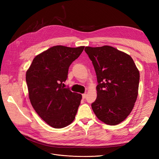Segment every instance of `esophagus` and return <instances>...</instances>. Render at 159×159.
Segmentation results:
<instances>
[{
	"label": "esophagus",
	"instance_id": "obj_1",
	"mask_svg": "<svg viewBox=\"0 0 159 159\" xmlns=\"http://www.w3.org/2000/svg\"><path fill=\"white\" fill-rule=\"evenodd\" d=\"M86 96H87V95H86L85 93H84V94H82V98H83V99H85Z\"/></svg>",
	"mask_w": 159,
	"mask_h": 159
}]
</instances>
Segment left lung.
Segmentation results:
<instances>
[{
    "instance_id": "obj_1",
    "label": "left lung",
    "mask_w": 159,
    "mask_h": 159,
    "mask_svg": "<svg viewBox=\"0 0 159 159\" xmlns=\"http://www.w3.org/2000/svg\"><path fill=\"white\" fill-rule=\"evenodd\" d=\"M97 75V98L91 107L105 124L116 125L125 119L135 103L139 71L132 57L113 47H85Z\"/></svg>"
}]
</instances>
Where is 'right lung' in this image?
<instances>
[{
  "label": "right lung",
  "mask_w": 159,
  "mask_h": 159,
  "mask_svg": "<svg viewBox=\"0 0 159 159\" xmlns=\"http://www.w3.org/2000/svg\"><path fill=\"white\" fill-rule=\"evenodd\" d=\"M84 46H53L34 58L26 71L29 99L38 115L56 128H63L75 119L81 94L62 86L71 64L80 56Z\"/></svg>",
  "instance_id": "add662e5"
}]
</instances>
